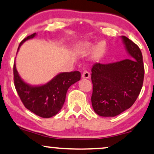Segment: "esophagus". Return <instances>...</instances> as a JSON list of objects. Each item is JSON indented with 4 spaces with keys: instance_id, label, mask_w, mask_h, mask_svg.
<instances>
[{
    "instance_id": "esophagus-1",
    "label": "esophagus",
    "mask_w": 154,
    "mask_h": 154,
    "mask_svg": "<svg viewBox=\"0 0 154 154\" xmlns=\"http://www.w3.org/2000/svg\"><path fill=\"white\" fill-rule=\"evenodd\" d=\"M82 79H89L90 78V73H89L88 71H84L82 73V75H81Z\"/></svg>"
}]
</instances>
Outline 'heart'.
I'll list each match as a JSON object with an SVG mask.
<instances>
[{
    "label": "heart",
    "instance_id": "obj_1",
    "mask_svg": "<svg viewBox=\"0 0 154 154\" xmlns=\"http://www.w3.org/2000/svg\"><path fill=\"white\" fill-rule=\"evenodd\" d=\"M78 49H79V52L83 54H90L93 52V55L95 58L99 59L106 54L107 47L105 43L102 42L98 43L97 45H95V44L92 43L85 42L80 43L78 47Z\"/></svg>",
    "mask_w": 154,
    "mask_h": 154
}]
</instances>
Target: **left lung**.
<instances>
[{
	"label": "left lung",
	"mask_w": 154,
	"mask_h": 154,
	"mask_svg": "<svg viewBox=\"0 0 154 154\" xmlns=\"http://www.w3.org/2000/svg\"><path fill=\"white\" fill-rule=\"evenodd\" d=\"M128 57L109 64L95 63L91 68L93 109L98 115L113 117L131 106L141 91L144 77L143 56L138 46L121 36Z\"/></svg>",
	"instance_id": "obj_1"
}]
</instances>
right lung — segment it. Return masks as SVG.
Returning a JSON list of instances; mask_svg holds the SVG:
<instances>
[{
    "mask_svg": "<svg viewBox=\"0 0 154 154\" xmlns=\"http://www.w3.org/2000/svg\"><path fill=\"white\" fill-rule=\"evenodd\" d=\"M36 35L35 33L23 40L17 53L23 43ZM13 75L15 87L25 107L42 118H51L56 115L63 106L68 89L81 79L79 71L63 72L44 84L31 85L20 76L16 62L13 66Z\"/></svg>",
    "mask_w": 154,
    "mask_h": 154,
    "instance_id": "right-lung-1",
    "label": "right lung"
}]
</instances>
